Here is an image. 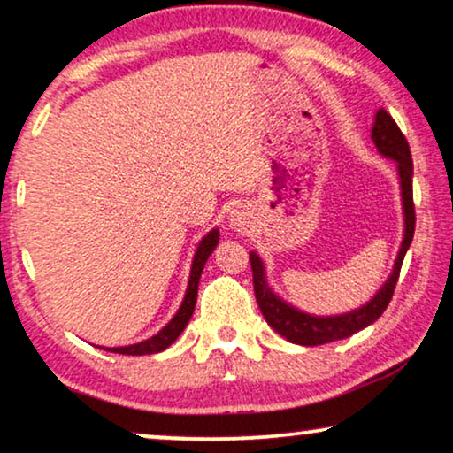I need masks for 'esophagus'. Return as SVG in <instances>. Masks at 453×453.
<instances>
[{"label": "esophagus", "mask_w": 453, "mask_h": 453, "mask_svg": "<svg viewBox=\"0 0 453 453\" xmlns=\"http://www.w3.org/2000/svg\"><path fill=\"white\" fill-rule=\"evenodd\" d=\"M231 225L234 228H243L245 225H248V212H245L243 208L233 210V212H231Z\"/></svg>", "instance_id": "esophagus-1"}]
</instances>
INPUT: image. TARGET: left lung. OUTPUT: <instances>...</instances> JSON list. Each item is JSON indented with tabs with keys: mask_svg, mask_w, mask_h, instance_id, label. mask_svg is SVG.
Returning a JSON list of instances; mask_svg holds the SVG:
<instances>
[{
	"mask_svg": "<svg viewBox=\"0 0 453 453\" xmlns=\"http://www.w3.org/2000/svg\"><path fill=\"white\" fill-rule=\"evenodd\" d=\"M372 141L377 145L380 154L391 157L397 162L399 170V180H402V199H403V216H406V233H403L402 250L393 266L391 277L387 279V283L380 287L377 296L366 305L354 310V312L342 314V316H310L299 312V310L291 308L289 303H285L279 296H274L270 291L264 277V266L257 254L251 251L250 262H251V273H254V293L256 302L260 305L264 319L270 326L277 331L280 337H285L287 342L297 343V345H322L337 342V339H345L349 334H354L368 325H372L380 314L385 312L387 305H389L393 291H395L399 270H402L403 256L410 248L414 239V226H416V212H414V196H412V174H414V164L412 154H410L408 139L403 137V133L399 131L397 122L391 119V114L387 110L380 108L374 116V127H372Z\"/></svg>",
	"mask_w": 453,
	"mask_h": 453,
	"instance_id": "1",
	"label": "left lung"
}]
</instances>
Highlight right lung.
Segmentation results:
<instances>
[{"label":"right lung","mask_w":453,"mask_h":453,"mask_svg":"<svg viewBox=\"0 0 453 453\" xmlns=\"http://www.w3.org/2000/svg\"><path fill=\"white\" fill-rule=\"evenodd\" d=\"M216 245H219V231L214 228V231H210L202 241H199L196 257H193L191 279H189V287H187L183 305H180L179 312L174 314V319L170 320L160 333L154 334V337L148 339V342L128 345V348H108V351H114V354H125V356H148V354H157V351L166 349L168 345H173L176 342V337L183 333L187 322H189L193 310H196L199 277H202L205 260H208L210 254H212Z\"/></svg>","instance_id":"add662e5"}]
</instances>
